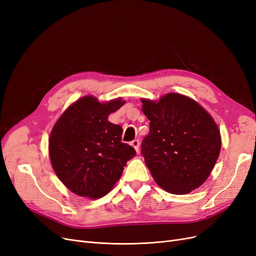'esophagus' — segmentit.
Instances as JSON below:
<instances>
[{"label": "esophagus", "instance_id": "obj_1", "mask_svg": "<svg viewBox=\"0 0 256 256\" xmlns=\"http://www.w3.org/2000/svg\"><path fill=\"white\" fill-rule=\"evenodd\" d=\"M131 146H134V150H136V152H138V150H140V141L134 140L132 142H131Z\"/></svg>", "mask_w": 256, "mask_h": 256}]
</instances>
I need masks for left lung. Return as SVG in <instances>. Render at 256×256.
<instances>
[{
  "label": "left lung",
  "mask_w": 256,
  "mask_h": 256,
  "mask_svg": "<svg viewBox=\"0 0 256 256\" xmlns=\"http://www.w3.org/2000/svg\"><path fill=\"white\" fill-rule=\"evenodd\" d=\"M150 120L142 154L154 180L166 192L187 194L210 175L221 150L220 130L202 106L176 92L159 102L142 99Z\"/></svg>",
  "instance_id": "left-lung-1"
}]
</instances>
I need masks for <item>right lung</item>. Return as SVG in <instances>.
<instances>
[{"label":"right lung","instance_id":"1","mask_svg":"<svg viewBox=\"0 0 256 256\" xmlns=\"http://www.w3.org/2000/svg\"><path fill=\"white\" fill-rule=\"evenodd\" d=\"M125 104L122 98L99 102L84 96L62 114L49 138L52 168L60 180L80 196L99 198L120 178L127 161L136 156L122 142V128L108 116Z\"/></svg>","mask_w":256,"mask_h":256}]
</instances>
